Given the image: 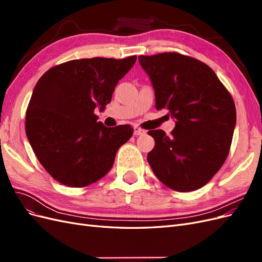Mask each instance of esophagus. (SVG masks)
Listing matches in <instances>:
<instances>
[{
    "label": "esophagus",
    "mask_w": 262,
    "mask_h": 262,
    "mask_svg": "<svg viewBox=\"0 0 262 262\" xmlns=\"http://www.w3.org/2000/svg\"><path fill=\"white\" fill-rule=\"evenodd\" d=\"M133 133H134V136L138 137V136H144V134L146 133V131L139 128V126H134V128H133Z\"/></svg>",
    "instance_id": "obj_1"
}]
</instances>
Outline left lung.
Returning <instances> with one entry per match:
<instances>
[{"instance_id":"left-lung-1","label":"left lung","mask_w":262,"mask_h":262,"mask_svg":"<svg viewBox=\"0 0 262 262\" xmlns=\"http://www.w3.org/2000/svg\"><path fill=\"white\" fill-rule=\"evenodd\" d=\"M155 92V107L175 119L171 136L150 130L155 146L147 162L155 176L176 191H193L224 164L236 125L231 94L205 63L176 52L140 55Z\"/></svg>"}]
</instances>
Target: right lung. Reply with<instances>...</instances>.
Returning <instances> with one entry per match:
<instances>
[{"instance_id":"right-lung-1","label":"right lung","mask_w":262,"mask_h":262,"mask_svg":"<svg viewBox=\"0 0 262 262\" xmlns=\"http://www.w3.org/2000/svg\"><path fill=\"white\" fill-rule=\"evenodd\" d=\"M136 61V55L72 60L51 68L37 82L26 112V136L52 178L82 188L113 167L133 129L129 124L107 128L97 122L94 110L106 108Z\"/></svg>"}]
</instances>
